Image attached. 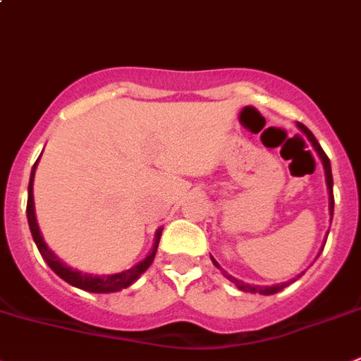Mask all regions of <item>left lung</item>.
<instances>
[{"mask_svg":"<svg viewBox=\"0 0 361 361\" xmlns=\"http://www.w3.org/2000/svg\"><path fill=\"white\" fill-rule=\"evenodd\" d=\"M297 127L300 128V130L304 132V134L308 135V140L312 141L313 148L317 150V154H319V157L322 159V164H324V170H326V180H327V190H329V198H331V202H329V209H331L333 213V204H335V200H333V175H331V163H329V157L326 155V152L322 150V147L319 145V141L315 140V135L312 134V130H310L308 127H304L302 123H297ZM213 259V257H211ZM213 263L216 264L218 269H220V264L216 263V261L213 259ZM224 272V270H221ZM224 276L227 277V279L231 281V283H234L240 290H243V292H250V293H261V295H272V293L279 292V290H283L284 286H288L290 283H293V281H286V283H281V284H274V286H254V284H245V283H241V281H238L236 277L229 276L227 272H224Z\"/></svg>","mask_w":361,"mask_h":361,"instance_id":"obj_1","label":"left lung"}]
</instances>
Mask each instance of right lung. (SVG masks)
<instances>
[{"label":"right lung","mask_w":361,"mask_h":361,"mask_svg":"<svg viewBox=\"0 0 361 361\" xmlns=\"http://www.w3.org/2000/svg\"><path fill=\"white\" fill-rule=\"evenodd\" d=\"M35 166L37 163L34 164L32 168V175H30V184H28V204H26V216H28V226L30 231H32V236H34L35 245H37L39 252L41 256L44 257L46 263L49 264V269L53 272L57 274L61 279H64L66 283H69L71 286H77V288L85 290V292H92V293H109V292H120V290L127 288L134 283L145 270L148 269L154 261L155 252H157V245H159V238H161V231H157V236H155V245L152 249V252L145 257L141 263H137L135 267L132 269L125 270V272L120 274H112V276H91V274H82L78 270H73L69 269L68 264L62 263L51 250L48 249V245L44 243L42 240L41 233H39V226H37V220H35V213H34V173H35Z\"/></svg>","instance_id":"obj_1"}]
</instances>
